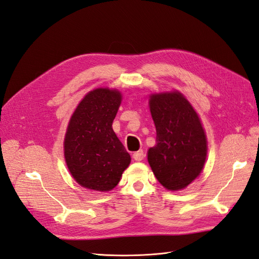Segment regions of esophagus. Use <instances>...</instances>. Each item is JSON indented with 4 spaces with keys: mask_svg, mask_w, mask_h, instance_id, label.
Segmentation results:
<instances>
[{
    "mask_svg": "<svg viewBox=\"0 0 259 259\" xmlns=\"http://www.w3.org/2000/svg\"><path fill=\"white\" fill-rule=\"evenodd\" d=\"M133 158H134L135 161H142L145 158V153L143 150H138V151L134 152V154H133Z\"/></svg>",
    "mask_w": 259,
    "mask_h": 259,
    "instance_id": "esophagus-1",
    "label": "esophagus"
}]
</instances>
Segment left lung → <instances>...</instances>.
Segmentation results:
<instances>
[{"label": "left lung", "mask_w": 259, "mask_h": 259, "mask_svg": "<svg viewBox=\"0 0 259 259\" xmlns=\"http://www.w3.org/2000/svg\"><path fill=\"white\" fill-rule=\"evenodd\" d=\"M149 105L156 144L148 150V162L163 187L184 189L200 175L205 163L204 130L197 112L179 92L155 94Z\"/></svg>", "instance_id": "8db88e82"}]
</instances>
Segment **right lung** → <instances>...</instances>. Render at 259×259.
<instances>
[{
	"label": "right lung",
	"mask_w": 259,
	"mask_h": 259,
	"mask_svg": "<svg viewBox=\"0 0 259 259\" xmlns=\"http://www.w3.org/2000/svg\"><path fill=\"white\" fill-rule=\"evenodd\" d=\"M121 100L119 91L94 90L70 119L65 137L66 163L76 183L88 189H113L131 163L128 152L112 130Z\"/></svg>",
	"instance_id": "add662e5"
}]
</instances>
